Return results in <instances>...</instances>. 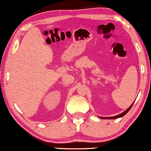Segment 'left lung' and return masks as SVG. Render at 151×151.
Returning <instances> with one entry per match:
<instances>
[{"instance_id": "obj_1", "label": "left lung", "mask_w": 151, "mask_h": 151, "mask_svg": "<svg viewBox=\"0 0 151 151\" xmlns=\"http://www.w3.org/2000/svg\"><path fill=\"white\" fill-rule=\"evenodd\" d=\"M133 103H134V102H133ZM133 103L131 106H130L129 108H128L127 109H126L125 111H124V112H123V113L119 114V115L115 116H111V117H101V116H100V118H101V119H118V118H120V117L124 116V115H126V114L129 111V110L131 109V107H132Z\"/></svg>"}]
</instances>
